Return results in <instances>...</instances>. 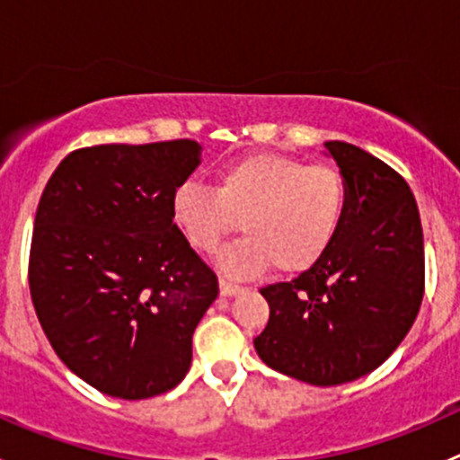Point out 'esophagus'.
Masks as SVG:
<instances>
[{
  "mask_svg": "<svg viewBox=\"0 0 460 460\" xmlns=\"http://www.w3.org/2000/svg\"><path fill=\"white\" fill-rule=\"evenodd\" d=\"M240 291H243V287L234 285V282H226V280H220V294L225 296V298H231V296H238Z\"/></svg>",
  "mask_w": 460,
  "mask_h": 460,
  "instance_id": "1",
  "label": "esophagus"
}]
</instances>
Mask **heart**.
<instances>
[{"mask_svg":"<svg viewBox=\"0 0 460 460\" xmlns=\"http://www.w3.org/2000/svg\"><path fill=\"white\" fill-rule=\"evenodd\" d=\"M345 175L329 164H309L280 153H249L220 166L216 189L178 184L171 222L193 249L213 253L243 226L217 258L222 271L252 278L273 264L282 276L309 271L329 253L347 216Z\"/></svg>","mask_w":460,"mask_h":460,"instance_id":"obj_1","label":"heart"}]
</instances>
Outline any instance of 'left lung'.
<instances>
[{
  "instance_id": "1",
  "label": "left lung",
  "mask_w": 460,
  "mask_h": 460,
  "mask_svg": "<svg viewBox=\"0 0 460 460\" xmlns=\"http://www.w3.org/2000/svg\"><path fill=\"white\" fill-rule=\"evenodd\" d=\"M347 180V216L316 267L260 294L269 323L253 341L264 365L332 387L374 372L414 324L425 289L423 226L410 184L383 160L324 142Z\"/></svg>"
}]
</instances>
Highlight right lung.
Returning <instances> with one entry per match:
<instances>
[{
	"instance_id": "right-lung-1",
	"label": "right lung",
	"mask_w": 460,
	"mask_h": 460,
	"mask_svg": "<svg viewBox=\"0 0 460 460\" xmlns=\"http://www.w3.org/2000/svg\"><path fill=\"white\" fill-rule=\"evenodd\" d=\"M200 153L193 140L80 148L41 193L32 305L62 363L106 396H157L191 367L217 278L173 226L169 202Z\"/></svg>"
}]
</instances>
